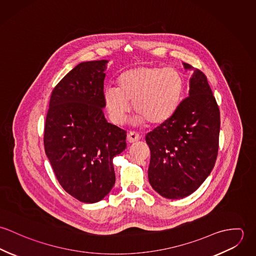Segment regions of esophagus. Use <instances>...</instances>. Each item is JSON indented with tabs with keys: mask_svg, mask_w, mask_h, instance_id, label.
I'll return each mask as SVG.
<instances>
[{
	"mask_svg": "<svg viewBox=\"0 0 256 256\" xmlns=\"http://www.w3.org/2000/svg\"><path fill=\"white\" fill-rule=\"evenodd\" d=\"M141 138V136L137 133V132H130L128 135H127V140L129 143H135L137 141H139Z\"/></svg>",
	"mask_w": 256,
	"mask_h": 256,
	"instance_id": "esophagus-1",
	"label": "esophagus"
}]
</instances>
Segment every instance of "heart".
I'll use <instances>...</instances> for the list:
<instances>
[{
  "label": "heart",
  "mask_w": 256,
  "mask_h": 256,
  "mask_svg": "<svg viewBox=\"0 0 256 256\" xmlns=\"http://www.w3.org/2000/svg\"><path fill=\"white\" fill-rule=\"evenodd\" d=\"M184 88L182 74L174 68L138 66L120 74L117 88H106L104 96L114 123L122 124L126 120L130 102H133L138 122L160 125L176 112Z\"/></svg>",
  "instance_id": "obj_1"
}]
</instances>
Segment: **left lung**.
Masks as SVG:
<instances>
[{
  "instance_id": "1",
  "label": "left lung",
  "mask_w": 256,
  "mask_h": 256,
  "mask_svg": "<svg viewBox=\"0 0 256 256\" xmlns=\"http://www.w3.org/2000/svg\"><path fill=\"white\" fill-rule=\"evenodd\" d=\"M193 70L189 96L174 116L146 135L150 150L152 187L162 197L180 199L193 193L212 172L219 148L220 110L203 72Z\"/></svg>"
}]
</instances>
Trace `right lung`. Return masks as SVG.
<instances>
[{
    "instance_id": "1",
    "label": "right lung",
    "mask_w": 256,
    "mask_h": 256,
    "mask_svg": "<svg viewBox=\"0 0 256 256\" xmlns=\"http://www.w3.org/2000/svg\"><path fill=\"white\" fill-rule=\"evenodd\" d=\"M108 60L76 65L54 88L44 126L45 154L74 198L102 200L115 183L113 158L126 148V131L104 117Z\"/></svg>"
}]
</instances>
